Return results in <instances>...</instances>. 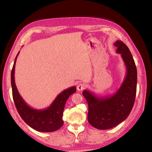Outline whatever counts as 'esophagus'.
<instances>
[{
	"mask_svg": "<svg viewBox=\"0 0 152 152\" xmlns=\"http://www.w3.org/2000/svg\"><path fill=\"white\" fill-rule=\"evenodd\" d=\"M86 88V86L84 84V83H80L77 86V89L78 90V91H82L83 89H84Z\"/></svg>",
	"mask_w": 152,
	"mask_h": 152,
	"instance_id": "34e87169",
	"label": "esophagus"
}]
</instances>
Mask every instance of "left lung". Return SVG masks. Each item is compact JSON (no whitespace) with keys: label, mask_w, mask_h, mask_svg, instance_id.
<instances>
[{"label":"left lung","mask_w":152,"mask_h":152,"mask_svg":"<svg viewBox=\"0 0 152 152\" xmlns=\"http://www.w3.org/2000/svg\"><path fill=\"white\" fill-rule=\"evenodd\" d=\"M114 45L118 48L116 53L121 54L126 67V75L119 88L113 95L101 97L87 89L82 93L88 103V121L101 130L114 127L128 117L137 93V71L131 51L121 40Z\"/></svg>","instance_id":"left-lung-1"}]
</instances>
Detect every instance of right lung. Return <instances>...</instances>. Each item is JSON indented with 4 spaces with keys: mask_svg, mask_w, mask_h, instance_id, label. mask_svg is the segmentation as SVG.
I'll list each match as a JSON object with an SVG mask.
<instances>
[{
    "mask_svg": "<svg viewBox=\"0 0 152 152\" xmlns=\"http://www.w3.org/2000/svg\"><path fill=\"white\" fill-rule=\"evenodd\" d=\"M19 53V51L15 59L11 73L13 99L19 114L23 120L34 130L44 133L56 131L63 125V114L64 105L69 96L76 92V88L72 86L64 90L57 96L47 108L38 110L31 108L21 96L15 83V65Z\"/></svg>",
    "mask_w": 152,
    "mask_h": 152,
    "instance_id": "right-lung-1",
    "label": "right lung"
}]
</instances>
